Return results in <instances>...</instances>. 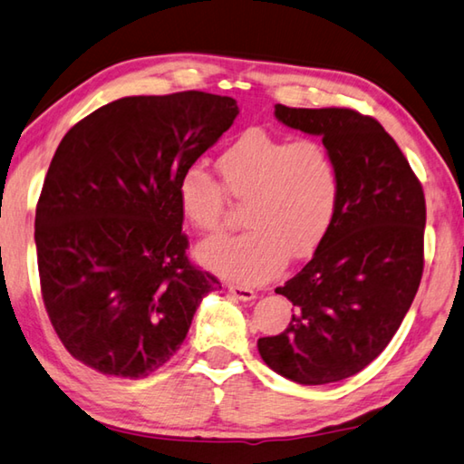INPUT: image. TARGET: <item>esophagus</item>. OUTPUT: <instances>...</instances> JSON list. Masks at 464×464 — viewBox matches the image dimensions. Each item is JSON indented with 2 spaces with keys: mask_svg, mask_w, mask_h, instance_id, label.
Wrapping results in <instances>:
<instances>
[{
  "mask_svg": "<svg viewBox=\"0 0 464 464\" xmlns=\"http://www.w3.org/2000/svg\"><path fill=\"white\" fill-rule=\"evenodd\" d=\"M227 291H230V295H232L234 299H240V302H253V299L256 297L255 291L248 289V287L230 285V287H227Z\"/></svg>",
  "mask_w": 464,
  "mask_h": 464,
  "instance_id": "1",
  "label": "esophagus"
}]
</instances>
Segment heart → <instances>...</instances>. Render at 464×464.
Instances as JSON below:
<instances>
[{"instance_id":"heart-1","label":"heart","mask_w":464,"mask_h":464,"mask_svg":"<svg viewBox=\"0 0 464 464\" xmlns=\"http://www.w3.org/2000/svg\"><path fill=\"white\" fill-rule=\"evenodd\" d=\"M219 185L201 167L179 179V208L201 232H216L226 218V195L246 201V232L203 242V266L242 285L277 275L287 256H310L334 224L340 170L334 152L315 138L275 136L250 128L218 154Z\"/></svg>"}]
</instances>
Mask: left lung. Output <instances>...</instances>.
<instances>
[{
    "label": "left lung",
    "instance_id": "obj_1",
    "mask_svg": "<svg viewBox=\"0 0 464 464\" xmlns=\"http://www.w3.org/2000/svg\"><path fill=\"white\" fill-rule=\"evenodd\" d=\"M279 121L322 136L340 170L338 211L312 261L275 294L289 326L258 338L269 367L299 385L353 377L392 343L424 271L426 199L400 146L375 118L348 108L275 105Z\"/></svg>",
    "mask_w": 464,
    "mask_h": 464
}]
</instances>
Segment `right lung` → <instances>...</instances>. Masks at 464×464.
<instances>
[{"label":"right lung","mask_w":464,"mask_h":464,"mask_svg":"<svg viewBox=\"0 0 464 464\" xmlns=\"http://www.w3.org/2000/svg\"><path fill=\"white\" fill-rule=\"evenodd\" d=\"M237 116L232 97L206 92L134 95L64 134L40 191L34 240L48 318L87 367L149 377L219 287L187 258L177 189Z\"/></svg>","instance_id":"1"}]
</instances>
